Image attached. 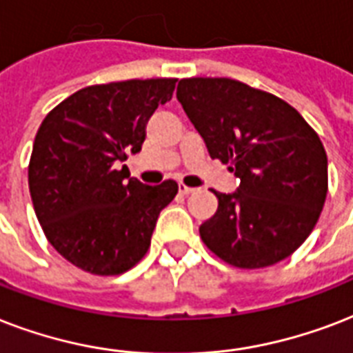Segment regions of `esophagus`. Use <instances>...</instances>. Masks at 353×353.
Listing matches in <instances>:
<instances>
[{
  "instance_id": "obj_1",
  "label": "esophagus",
  "mask_w": 353,
  "mask_h": 353,
  "mask_svg": "<svg viewBox=\"0 0 353 353\" xmlns=\"http://www.w3.org/2000/svg\"><path fill=\"white\" fill-rule=\"evenodd\" d=\"M179 191L182 193V195H190V193H193V188H190V185H184V184H179Z\"/></svg>"
}]
</instances>
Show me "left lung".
<instances>
[{
    "label": "left lung",
    "mask_w": 353,
    "mask_h": 353,
    "mask_svg": "<svg viewBox=\"0 0 353 353\" xmlns=\"http://www.w3.org/2000/svg\"><path fill=\"white\" fill-rule=\"evenodd\" d=\"M176 99L210 157L230 163L241 184L214 191L219 206L199 232L239 269L274 265L315 228L327 193L321 138L293 106L234 79H182Z\"/></svg>",
    "instance_id": "obj_1"
}]
</instances>
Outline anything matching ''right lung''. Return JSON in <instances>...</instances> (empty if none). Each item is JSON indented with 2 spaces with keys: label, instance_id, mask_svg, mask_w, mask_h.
Returning a JSON list of instances; mask_svg holds the SVG:
<instances>
[{
  "label": "right lung",
  "instance_id": "1",
  "mask_svg": "<svg viewBox=\"0 0 353 353\" xmlns=\"http://www.w3.org/2000/svg\"><path fill=\"white\" fill-rule=\"evenodd\" d=\"M176 79L97 84L75 92L38 128L29 191L54 250L79 269L121 274L143 258L157 219L179 184L130 179L127 154L141 151L145 127L173 97Z\"/></svg>",
  "mask_w": 353,
  "mask_h": 353
}]
</instances>
